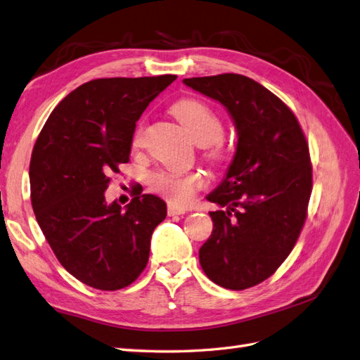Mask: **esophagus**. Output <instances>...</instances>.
<instances>
[{
    "instance_id": "obj_1",
    "label": "esophagus",
    "mask_w": 360,
    "mask_h": 360,
    "mask_svg": "<svg viewBox=\"0 0 360 360\" xmlns=\"http://www.w3.org/2000/svg\"><path fill=\"white\" fill-rule=\"evenodd\" d=\"M184 212H186V210L181 209V207H179V206H176V204L168 202V215H169V217H174V215H183Z\"/></svg>"
}]
</instances>
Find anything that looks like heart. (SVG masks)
<instances>
[{
  "label": "heart",
  "instance_id": "b5f03b06",
  "mask_svg": "<svg viewBox=\"0 0 360 360\" xmlns=\"http://www.w3.org/2000/svg\"><path fill=\"white\" fill-rule=\"evenodd\" d=\"M172 112L191 134L207 150V158L219 162L224 159L226 147L221 141L224 124L210 104L197 98H184L172 105ZM145 122L136 125L131 134V145L139 147L143 139ZM150 188L174 204H186L195 192L206 186V176L200 171L162 169L150 176Z\"/></svg>",
  "mask_w": 360,
  "mask_h": 360
}]
</instances>
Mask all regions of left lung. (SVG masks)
<instances>
[{
	"mask_svg": "<svg viewBox=\"0 0 360 360\" xmlns=\"http://www.w3.org/2000/svg\"><path fill=\"white\" fill-rule=\"evenodd\" d=\"M183 83L224 105L239 136L224 181L207 195L227 210L209 212L213 231L200 264L217 285L248 289L276 273L304 226L312 193L309 143L294 112L245 75Z\"/></svg>",
	"mask_w": 360,
	"mask_h": 360,
	"instance_id": "left-lung-1",
	"label": "left lung"
}]
</instances>
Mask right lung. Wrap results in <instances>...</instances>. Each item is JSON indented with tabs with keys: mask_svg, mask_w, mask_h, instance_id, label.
<instances>
[{
	"mask_svg": "<svg viewBox=\"0 0 360 360\" xmlns=\"http://www.w3.org/2000/svg\"><path fill=\"white\" fill-rule=\"evenodd\" d=\"M177 75L96 79L56 105L30 160L32 206L62 266L101 290L131 285L148 264L150 240L167 204L133 191L122 209L105 202L110 174L129 163L142 112Z\"/></svg>",
	"mask_w": 360,
	"mask_h": 360,
	"instance_id": "1",
	"label": "right lung"
}]
</instances>
